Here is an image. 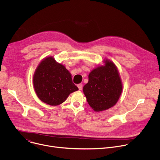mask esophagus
<instances>
[{"label":"esophagus","instance_id":"obj_1","mask_svg":"<svg viewBox=\"0 0 160 160\" xmlns=\"http://www.w3.org/2000/svg\"><path fill=\"white\" fill-rule=\"evenodd\" d=\"M82 83H79V84H78L77 85V87H78V89L79 90H82Z\"/></svg>","mask_w":160,"mask_h":160}]
</instances>
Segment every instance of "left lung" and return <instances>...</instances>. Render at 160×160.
Returning <instances> with one entry per match:
<instances>
[{
  "label": "left lung",
  "mask_w": 160,
  "mask_h": 160,
  "mask_svg": "<svg viewBox=\"0 0 160 160\" xmlns=\"http://www.w3.org/2000/svg\"><path fill=\"white\" fill-rule=\"evenodd\" d=\"M88 75V82L83 86V93L88 104L94 111H101L115 105L122 91V84L117 68L106 60Z\"/></svg>",
  "instance_id": "obj_1"
}]
</instances>
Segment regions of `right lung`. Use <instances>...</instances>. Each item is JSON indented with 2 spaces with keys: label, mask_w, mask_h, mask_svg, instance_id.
Segmentation results:
<instances>
[{
  "label": "right lung",
  "mask_w": 160,
  "mask_h": 160,
  "mask_svg": "<svg viewBox=\"0 0 160 160\" xmlns=\"http://www.w3.org/2000/svg\"><path fill=\"white\" fill-rule=\"evenodd\" d=\"M33 85L38 98L51 106L62 103L70 94L78 90L70 73L52 57L43 59L37 67Z\"/></svg>",
  "instance_id": "right-lung-1"
}]
</instances>
